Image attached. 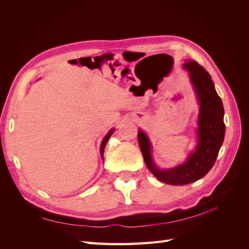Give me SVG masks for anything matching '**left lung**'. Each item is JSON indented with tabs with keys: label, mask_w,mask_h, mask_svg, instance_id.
Here are the masks:
<instances>
[{
	"label": "left lung",
	"mask_w": 249,
	"mask_h": 249,
	"mask_svg": "<svg viewBox=\"0 0 249 249\" xmlns=\"http://www.w3.org/2000/svg\"><path fill=\"white\" fill-rule=\"evenodd\" d=\"M185 69L189 71L193 87L199 100L198 144L187 161L178 166L160 170L152 159L149 140L141 130L138 131V142L147 168L161 182L173 185H186L205 177L213 167L223 143L225 124L223 122V105L217 94L210 73L196 61L186 60Z\"/></svg>",
	"instance_id": "1"
}]
</instances>
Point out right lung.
<instances>
[{
    "instance_id": "obj_1",
    "label": "right lung",
    "mask_w": 249,
    "mask_h": 249,
    "mask_svg": "<svg viewBox=\"0 0 249 249\" xmlns=\"http://www.w3.org/2000/svg\"><path fill=\"white\" fill-rule=\"evenodd\" d=\"M114 132V130H111L106 136H105V138L103 139V142H102V146H101V155H102V159H104V149H105V146H106V144H107V142H108V140H109V138L111 137V135H112V133Z\"/></svg>"
}]
</instances>
